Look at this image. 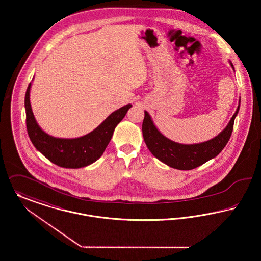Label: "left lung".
<instances>
[{
    "label": "left lung",
    "mask_w": 261,
    "mask_h": 261,
    "mask_svg": "<svg viewBox=\"0 0 261 261\" xmlns=\"http://www.w3.org/2000/svg\"><path fill=\"white\" fill-rule=\"evenodd\" d=\"M229 63L234 70L232 62L229 61ZM240 106L241 97L232 119L219 135L204 142L193 144L178 143L165 137L154 124L149 113L144 111L142 135L145 144L154 157L169 167L178 170H192L215 158L226 146L232 135L233 122Z\"/></svg>",
    "instance_id": "8db88e82"
}]
</instances>
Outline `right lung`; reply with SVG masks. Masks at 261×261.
I'll list each match as a JSON object with an SVG mask.
<instances>
[{
	"label": "right lung",
	"mask_w": 261,
	"mask_h": 261,
	"mask_svg": "<svg viewBox=\"0 0 261 261\" xmlns=\"http://www.w3.org/2000/svg\"><path fill=\"white\" fill-rule=\"evenodd\" d=\"M31 83L25 93L28 136L34 147L52 163L63 168L79 169L94 163L104 153L110 142L114 130L123 120L132 104L114 111L95 129L75 138L55 137L45 133L35 120L30 104Z\"/></svg>",
	"instance_id": "obj_1"
}]
</instances>
